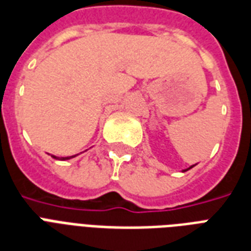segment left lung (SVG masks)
I'll list each match as a JSON object with an SVG mask.
<instances>
[{
	"instance_id": "left-lung-1",
	"label": "left lung",
	"mask_w": 251,
	"mask_h": 251,
	"mask_svg": "<svg viewBox=\"0 0 251 251\" xmlns=\"http://www.w3.org/2000/svg\"><path fill=\"white\" fill-rule=\"evenodd\" d=\"M190 168H193V165H192V167H190ZM190 168H188V169H190ZM188 169H185V171H188ZM185 171H184V172H185Z\"/></svg>"
}]
</instances>
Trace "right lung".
<instances>
[{
  "mask_svg": "<svg viewBox=\"0 0 251 251\" xmlns=\"http://www.w3.org/2000/svg\"><path fill=\"white\" fill-rule=\"evenodd\" d=\"M54 159H58V157H55V156H52ZM71 157H74V156H70V157H61V160H67V159H71Z\"/></svg>",
  "mask_w": 251,
  "mask_h": 251,
  "instance_id": "right-lung-1",
  "label": "right lung"
}]
</instances>
